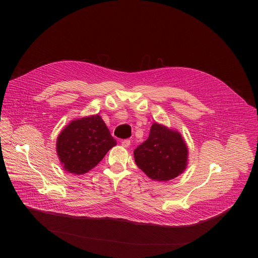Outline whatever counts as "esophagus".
I'll return each instance as SVG.
<instances>
[{"label":"esophagus","instance_id":"1","mask_svg":"<svg viewBox=\"0 0 258 258\" xmlns=\"http://www.w3.org/2000/svg\"><path fill=\"white\" fill-rule=\"evenodd\" d=\"M121 145L126 148V147H128V146L131 145V141L127 140V139H126V140H123V141H121Z\"/></svg>","mask_w":258,"mask_h":258}]
</instances>
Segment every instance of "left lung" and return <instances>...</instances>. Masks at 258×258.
Listing matches in <instances>:
<instances>
[{"label": "left lung", "instance_id": "left-lung-1", "mask_svg": "<svg viewBox=\"0 0 258 258\" xmlns=\"http://www.w3.org/2000/svg\"><path fill=\"white\" fill-rule=\"evenodd\" d=\"M136 164L154 180H169L186 168L188 148L179 133L154 123L134 151Z\"/></svg>", "mask_w": 258, "mask_h": 258}]
</instances>
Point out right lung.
Listing matches in <instances>:
<instances>
[{
	"mask_svg": "<svg viewBox=\"0 0 258 258\" xmlns=\"http://www.w3.org/2000/svg\"><path fill=\"white\" fill-rule=\"evenodd\" d=\"M116 145L99 115L71 121L59 135L57 153L68 172L83 174L95 167Z\"/></svg>",
	"mask_w": 258,
	"mask_h": 258,
	"instance_id": "right-lung-1",
	"label": "right lung"
}]
</instances>
